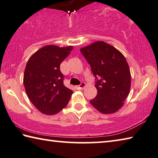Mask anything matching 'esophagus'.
Returning a JSON list of instances; mask_svg holds the SVG:
<instances>
[{
    "label": "esophagus",
    "instance_id": "34e87169",
    "mask_svg": "<svg viewBox=\"0 0 158 158\" xmlns=\"http://www.w3.org/2000/svg\"><path fill=\"white\" fill-rule=\"evenodd\" d=\"M85 86H86V84H85V82H82L81 85H77V86H76V89H82Z\"/></svg>",
    "mask_w": 158,
    "mask_h": 158
}]
</instances>
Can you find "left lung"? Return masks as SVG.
<instances>
[{"label":"left lung","instance_id":"obj_1","mask_svg":"<svg viewBox=\"0 0 158 158\" xmlns=\"http://www.w3.org/2000/svg\"><path fill=\"white\" fill-rule=\"evenodd\" d=\"M81 52L96 79L97 95L90 103L103 114L117 112L131 89V72L125 57L114 47L101 41L82 48Z\"/></svg>","mask_w":158,"mask_h":158}]
</instances>
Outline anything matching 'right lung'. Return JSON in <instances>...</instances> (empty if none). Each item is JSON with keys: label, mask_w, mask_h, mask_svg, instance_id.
Listing matches in <instances>:
<instances>
[{"label": "right lung", "mask_w": 158, "mask_h": 158, "mask_svg": "<svg viewBox=\"0 0 158 158\" xmlns=\"http://www.w3.org/2000/svg\"><path fill=\"white\" fill-rule=\"evenodd\" d=\"M73 47L48 45L30 57L25 69L23 84L30 101L44 114H57L67 106L73 91L64 85L60 66Z\"/></svg>", "instance_id": "add662e5"}]
</instances>
